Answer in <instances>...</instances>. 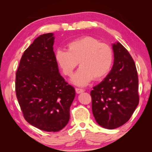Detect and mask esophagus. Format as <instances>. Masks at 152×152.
<instances>
[{
	"label": "esophagus",
	"mask_w": 152,
	"mask_h": 152,
	"mask_svg": "<svg viewBox=\"0 0 152 152\" xmlns=\"http://www.w3.org/2000/svg\"><path fill=\"white\" fill-rule=\"evenodd\" d=\"M76 92L77 94H80L82 92H84V90L82 89V88H76Z\"/></svg>",
	"instance_id": "34e87169"
}]
</instances>
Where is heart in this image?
<instances>
[{
  "label": "heart",
  "instance_id": "1",
  "mask_svg": "<svg viewBox=\"0 0 152 152\" xmlns=\"http://www.w3.org/2000/svg\"><path fill=\"white\" fill-rule=\"evenodd\" d=\"M55 60L62 73L70 77L79 62L80 68L72 78L78 86L87 85L92 80H99L109 73L114 62V52L110 45L96 38L85 36L71 41L67 51L58 50Z\"/></svg>",
  "mask_w": 152,
  "mask_h": 152
}]
</instances>
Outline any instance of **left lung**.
I'll list each match as a JSON object with an SVG mask.
<instances>
[{"label":"left lung","mask_w":152,"mask_h":152,"mask_svg":"<svg viewBox=\"0 0 152 152\" xmlns=\"http://www.w3.org/2000/svg\"><path fill=\"white\" fill-rule=\"evenodd\" d=\"M114 64L106 78L91 92L92 113L98 124L113 129L127 123L139 104L138 76L129 51L113 44Z\"/></svg>","instance_id":"8db88e82"}]
</instances>
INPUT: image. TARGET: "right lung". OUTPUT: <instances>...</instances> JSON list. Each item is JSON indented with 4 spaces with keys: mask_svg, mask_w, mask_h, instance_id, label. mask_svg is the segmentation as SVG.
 I'll return each mask as SVG.
<instances>
[{
    "mask_svg": "<svg viewBox=\"0 0 152 152\" xmlns=\"http://www.w3.org/2000/svg\"><path fill=\"white\" fill-rule=\"evenodd\" d=\"M54 36L36 38L24 51L16 72L15 91L25 119L48 132L68 124L75 90L59 72L53 51Z\"/></svg>",
    "mask_w": 152,
    "mask_h": 152,
    "instance_id": "add662e5",
    "label": "right lung"
}]
</instances>
